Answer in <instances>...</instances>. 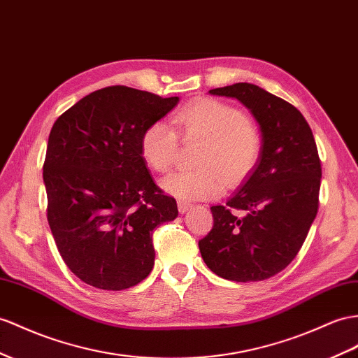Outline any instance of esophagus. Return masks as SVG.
Returning a JSON list of instances; mask_svg holds the SVG:
<instances>
[{
    "instance_id": "esophagus-1",
    "label": "esophagus",
    "mask_w": 358,
    "mask_h": 358,
    "mask_svg": "<svg viewBox=\"0 0 358 358\" xmlns=\"http://www.w3.org/2000/svg\"><path fill=\"white\" fill-rule=\"evenodd\" d=\"M177 206H178L180 213H186V212H189V208H192V204L187 203V201H178Z\"/></svg>"
}]
</instances>
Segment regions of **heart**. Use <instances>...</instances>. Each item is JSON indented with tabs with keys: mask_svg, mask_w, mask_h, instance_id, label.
<instances>
[{
	"mask_svg": "<svg viewBox=\"0 0 358 358\" xmlns=\"http://www.w3.org/2000/svg\"><path fill=\"white\" fill-rule=\"evenodd\" d=\"M185 139H201L196 155L199 168L178 171L162 180V187L180 199H207L221 194L224 180L236 186L250 176L262 152L259 131L241 108L213 98L194 101L173 115ZM178 134L164 121H154L141 137V154L157 172H168L176 163Z\"/></svg>",
	"mask_w": 358,
	"mask_h": 358,
	"instance_id": "obj_1",
	"label": "heart"
}]
</instances>
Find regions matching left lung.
I'll return each mask as SVG.
<instances>
[{"label": "left lung", "mask_w": 358, "mask_h": 358, "mask_svg": "<svg viewBox=\"0 0 358 358\" xmlns=\"http://www.w3.org/2000/svg\"><path fill=\"white\" fill-rule=\"evenodd\" d=\"M236 98L260 125L262 152L224 206L210 207L213 228L198 242L208 269L237 282L262 281L296 257L319 207L322 168L306 117L251 83L210 90Z\"/></svg>", "instance_id": "8db88e82"}]
</instances>
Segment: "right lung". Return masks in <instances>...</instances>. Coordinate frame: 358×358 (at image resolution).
I'll use <instances>...</instances> for the list:
<instances>
[{
	"label": "right lung",
	"instance_id": "right-lung-1",
	"mask_svg": "<svg viewBox=\"0 0 358 358\" xmlns=\"http://www.w3.org/2000/svg\"><path fill=\"white\" fill-rule=\"evenodd\" d=\"M177 103L108 86L81 98L51 128L43 163L48 224L63 262L89 286L124 290L154 266L152 231L178 208L148 172L141 137Z\"/></svg>",
	"mask_w": 358,
	"mask_h": 358
}]
</instances>
